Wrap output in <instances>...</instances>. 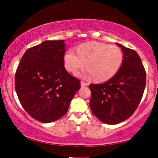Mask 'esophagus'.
Returning a JSON list of instances; mask_svg holds the SVG:
<instances>
[{
	"instance_id": "1",
	"label": "esophagus",
	"mask_w": 158,
	"mask_h": 158,
	"mask_svg": "<svg viewBox=\"0 0 158 158\" xmlns=\"http://www.w3.org/2000/svg\"><path fill=\"white\" fill-rule=\"evenodd\" d=\"M81 84L82 87H85V86H87V85H88V83H87V82H85L84 81H81Z\"/></svg>"
}]
</instances>
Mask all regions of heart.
<instances>
[{"mask_svg":"<svg viewBox=\"0 0 158 158\" xmlns=\"http://www.w3.org/2000/svg\"><path fill=\"white\" fill-rule=\"evenodd\" d=\"M123 52L118 47L101 42H87L69 49L64 57L66 69L73 73L86 64V70L79 73L83 77L96 81H107L114 76L123 62Z\"/></svg>","mask_w":158,"mask_h":158,"instance_id":"1","label":"heart"}]
</instances>
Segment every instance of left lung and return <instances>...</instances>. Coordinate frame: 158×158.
<instances>
[{"instance_id":"1","label":"left lung","mask_w":158,"mask_h":158,"mask_svg":"<svg viewBox=\"0 0 158 158\" xmlns=\"http://www.w3.org/2000/svg\"><path fill=\"white\" fill-rule=\"evenodd\" d=\"M123 52L119 70L109 81L91 84L89 106L99 120L107 124L119 123L137 110L146 86V71L134 50L117 44Z\"/></svg>"}]
</instances>
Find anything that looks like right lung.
<instances>
[{
	"label": "right lung",
	"instance_id": "add662e5",
	"mask_svg": "<svg viewBox=\"0 0 158 158\" xmlns=\"http://www.w3.org/2000/svg\"><path fill=\"white\" fill-rule=\"evenodd\" d=\"M64 40L45 41L27 50L15 74V89L22 107L41 123L62 118L81 82L64 68Z\"/></svg>",
	"mask_w": 158,
	"mask_h": 158
}]
</instances>
